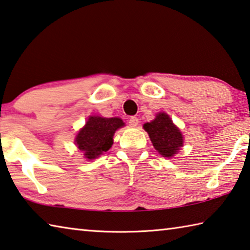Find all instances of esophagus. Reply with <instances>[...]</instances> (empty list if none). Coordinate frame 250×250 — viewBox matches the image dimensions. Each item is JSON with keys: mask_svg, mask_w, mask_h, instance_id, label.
<instances>
[{"mask_svg": "<svg viewBox=\"0 0 250 250\" xmlns=\"http://www.w3.org/2000/svg\"><path fill=\"white\" fill-rule=\"evenodd\" d=\"M129 125L131 126H137L139 125V119L137 117H131L129 119Z\"/></svg>", "mask_w": 250, "mask_h": 250, "instance_id": "34e87169", "label": "esophagus"}]
</instances>
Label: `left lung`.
Masks as SVG:
<instances>
[{
    "mask_svg": "<svg viewBox=\"0 0 250 250\" xmlns=\"http://www.w3.org/2000/svg\"><path fill=\"white\" fill-rule=\"evenodd\" d=\"M143 126L148 133L154 147L161 155L171 157L179 151V147L183 146V134L166 113H158L155 119L146 122Z\"/></svg>",
    "mask_w": 250,
    "mask_h": 250,
    "instance_id": "left-lung-1",
    "label": "left lung"
}]
</instances>
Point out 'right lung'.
Returning a JSON list of instances; mask_svg holds the SVG:
<instances>
[{
    "label": "right lung",
    "mask_w": 250,
    "mask_h": 250,
    "mask_svg": "<svg viewBox=\"0 0 250 250\" xmlns=\"http://www.w3.org/2000/svg\"><path fill=\"white\" fill-rule=\"evenodd\" d=\"M124 125L120 118L89 117L78 133L75 143L86 158L93 160L111 147L113 134Z\"/></svg>",
    "instance_id": "obj_1"
}]
</instances>
